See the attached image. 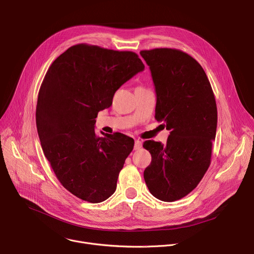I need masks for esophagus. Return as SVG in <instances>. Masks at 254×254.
<instances>
[{
  "label": "esophagus",
  "mask_w": 254,
  "mask_h": 254,
  "mask_svg": "<svg viewBox=\"0 0 254 254\" xmlns=\"http://www.w3.org/2000/svg\"><path fill=\"white\" fill-rule=\"evenodd\" d=\"M140 147H141V141L138 140V139H135V140H134V151L139 150Z\"/></svg>",
  "instance_id": "esophagus-1"
}]
</instances>
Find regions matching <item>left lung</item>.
<instances>
[{"mask_svg":"<svg viewBox=\"0 0 254 254\" xmlns=\"http://www.w3.org/2000/svg\"><path fill=\"white\" fill-rule=\"evenodd\" d=\"M157 93L156 120L171 130L166 146L146 140L152 162L143 172L153 196L173 202L192 192L207 172L216 135L215 96L202 66L172 48L141 50Z\"/></svg>","mask_w":254,"mask_h":254,"instance_id":"1","label":"left lung"}]
</instances>
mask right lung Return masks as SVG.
<instances>
[{
	"instance_id": "1",
	"label": "right lung",
	"mask_w": 254,
	"mask_h": 254,
	"mask_svg": "<svg viewBox=\"0 0 254 254\" xmlns=\"http://www.w3.org/2000/svg\"><path fill=\"white\" fill-rule=\"evenodd\" d=\"M143 69L134 52L77 44L46 72L36 106L41 147L61 185L81 200L99 203L117 189L134 141L121 132L97 136L95 119Z\"/></svg>"
}]
</instances>
